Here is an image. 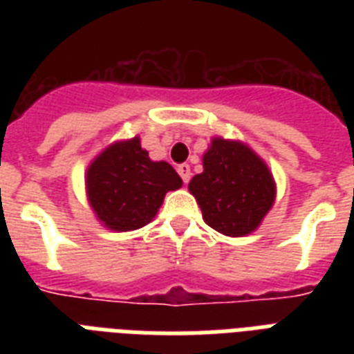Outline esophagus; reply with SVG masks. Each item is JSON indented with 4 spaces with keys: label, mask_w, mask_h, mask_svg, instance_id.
<instances>
[{
    "label": "esophagus",
    "mask_w": 354,
    "mask_h": 354,
    "mask_svg": "<svg viewBox=\"0 0 354 354\" xmlns=\"http://www.w3.org/2000/svg\"><path fill=\"white\" fill-rule=\"evenodd\" d=\"M178 174L182 176L183 183H189V180H191V167H189L187 163H182V165H178Z\"/></svg>",
    "instance_id": "34e87169"
}]
</instances>
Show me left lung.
<instances>
[{"label":"left lung","mask_w":354,"mask_h":354,"mask_svg":"<svg viewBox=\"0 0 354 354\" xmlns=\"http://www.w3.org/2000/svg\"><path fill=\"white\" fill-rule=\"evenodd\" d=\"M207 226L227 236L255 232L275 200L268 165L241 141L211 139L204 172L189 182Z\"/></svg>","instance_id":"left-lung-1"}]
</instances>
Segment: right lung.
I'll return each mask as SVG.
<instances>
[{
  "instance_id": "1",
  "label": "right lung",
  "mask_w": 354,
  "mask_h": 354,
  "mask_svg": "<svg viewBox=\"0 0 354 354\" xmlns=\"http://www.w3.org/2000/svg\"><path fill=\"white\" fill-rule=\"evenodd\" d=\"M182 178L167 161H152L139 138L118 141L91 161L86 191L97 221L113 232H132L156 216Z\"/></svg>"
}]
</instances>
